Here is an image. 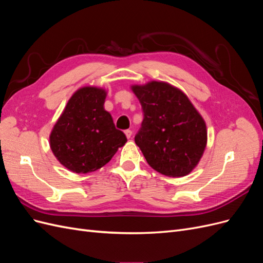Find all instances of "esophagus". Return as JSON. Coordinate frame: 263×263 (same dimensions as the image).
<instances>
[{
  "instance_id": "34e87169",
  "label": "esophagus",
  "mask_w": 263,
  "mask_h": 263,
  "mask_svg": "<svg viewBox=\"0 0 263 263\" xmlns=\"http://www.w3.org/2000/svg\"><path fill=\"white\" fill-rule=\"evenodd\" d=\"M124 133H125V135H126V137H127V138H130V137H132L133 132H132L130 129H126Z\"/></svg>"
}]
</instances>
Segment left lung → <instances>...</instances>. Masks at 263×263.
<instances>
[{
  "label": "left lung",
  "instance_id": "obj_1",
  "mask_svg": "<svg viewBox=\"0 0 263 263\" xmlns=\"http://www.w3.org/2000/svg\"><path fill=\"white\" fill-rule=\"evenodd\" d=\"M144 119L135 136L148 164L166 177H184L200 161L208 141L202 116L186 95L165 82L134 85Z\"/></svg>",
  "mask_w": 263,
  "mask_h": 263
}]
</instances>
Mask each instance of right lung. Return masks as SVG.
<instances>
[{"instance_id":"right-lung-1","label":"right lung","mask_w":263,"mask_h":263,"mask_svg":"<svg viewBox=\"0 0 263 263\" xmlns=\"http://www.w3.org/2000/svg\"><path fill=\"white\" fill-rule=\"evenodd\" d=\"M106 92L85 86L78 90L55 123L50 147L59 162L76 173L93 172L105 165L127 138L116 129L104 109Z\"/></svg>"}]
</instances>
